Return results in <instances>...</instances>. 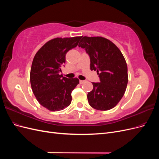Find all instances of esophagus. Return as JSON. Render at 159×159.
I'll return each instance as SVG.
<instances>
[{
    "label": "esophagus",
    "mask_w": 159,
    "mask_h": 159,
    "mask_svg": "<svg viewBox=\"0 0 159 159\" xmlns=\"http://www.w3.org/2000/svg\"><path fill=\"white\" fill-rule=\"evenodd\" d=\"M84 83H85V81H84V80H80V84H83Z\"/></svg>",
    "instance_id": "esophagus-1"
}]
</instances>
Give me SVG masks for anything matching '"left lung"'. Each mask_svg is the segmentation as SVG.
I'll return each instance as SVG.
<instances>
[{
    "label": "left lung",
    "mask_w": 159,
    "mask_h": 159,
    "mask_svg": "<svg viewBox=\"0 0 159 159\" xmlns=\"http://www.w3.org/2000/svg\"><path fill=\"white\" fill-rule=\"evenodd\" d=\"M79 47L90 57V70L97 71L99 83L88 94L91 107L101 111L111 109L124 95L128 83L127 65L117 46L102 36H81Z\"/></svg>",
    "instance_id": "left-lung-1"
}]
</instances>
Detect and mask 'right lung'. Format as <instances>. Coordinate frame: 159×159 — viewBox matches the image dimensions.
<instances>
[{
  "label": "right lung",
  "instance_id": "right-lung-1",
  "mask_svg": "<svg viewBox=\"0 0 159 159\" xmlns=\"http://www.w3.org/2000/svg\"><path fill=\"white\" fill-rule=\"evenodd\" d=\"M81 36L55 38L47 42L34 57L30 80L37 101L51 111L68 107L71 91L79 84V80L66 78L59 72L66 62V54L78 44Z\"/></svg>",
  "mask_w": 159,
  "mask_h": 159
}]
</instances>
